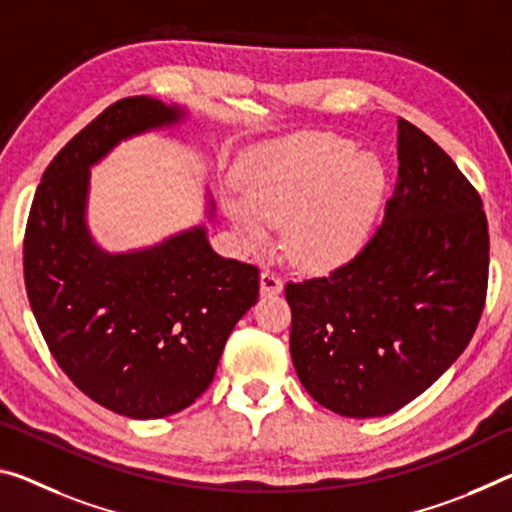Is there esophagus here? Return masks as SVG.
<instances>
[{"mask_svg":"<svg viewBox=\"0 0 512 512\" xmlns=\"http://www.w3.org/2000/svg\"><path fill=\"white\" fill-rule=\"evenodd\" d=\"M259 291H262V296H278L282 291V278L269 269L262 271V275H259Z\"/></svg>","mask_w":512,"mask_h":512,"instance_id":"34e87169","label":"esophagus"}]
</instances>
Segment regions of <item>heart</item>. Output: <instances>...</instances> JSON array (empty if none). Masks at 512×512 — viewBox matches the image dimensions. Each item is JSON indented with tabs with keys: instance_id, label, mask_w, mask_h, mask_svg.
Returning <instances> with one entry per match:
<instances>
[{
	"instance_id": "heart-1",
	"label": "heart",
	"mask_w": 512,
	"mask_h": 512,
	"mask_svg": "<svg viewBox=\"0 0 512 512\" xmlns=\"http://www.w3.org/2000/svg\"><path fill=\"white\" fill-rule=\"evenodd\" d=\"M243 200L227 212L248 239L285 221V248L307 269H332L358 253L385 189L383 168L344 139L296 134L257 148L239 170Z\"/></svg>"
}]
</instances>
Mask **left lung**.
Segmentation results:
<instances>
[{
    "mask_svg": "<svg viewBox=\"0 0 512 512\" xmlns=\"http://www.w3.org/2000/svg\"><path fill=\"white\" fill-rule=\"evenodd\" d=\"M396 145L399 184L360 253L285 287L300 383L342 417H383L426 392L467 348L488 296L478 191L405 118Z\"/></svg>",
    "mask_w": 512,
    "mask_h": 512,
    "instance_id": "1",
    "label": "left lung"
}]
</instances>
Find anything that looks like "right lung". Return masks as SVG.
Returning a JSON list of instances; mask_svg holds the SVG:
<instances>
[{
    "mask_svg": "<svg viewBox=\"0 0 512 512\" xmlns=\"http://www.w3.org/2000/svg\"><path fill=\"white\" fill-rule=\"evenodd\" d=\"M180 118L145 95L104 109L47 166L24 230V285L56 364L95 403L132 419L189 408L259 296L257 266L216 255L202 227L129 255L102 253L88 237V166Z\"/></svg>",
    "mask_w": 512,
    "mask_h": 512,
    "instance_id": "1",
    "label": "right lung"
}]
</instances>
